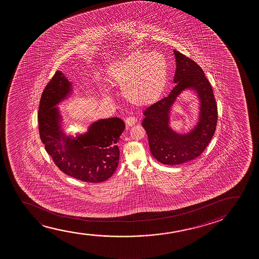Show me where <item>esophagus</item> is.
Masks as SVG:
<instances>
[{
  "label": "esophagus",
  "instance_id": "34e87169",
  "mask_svg": "<svg viewBox=\"0 0 259 259\" xmlns=\"http://www.w3.org/2000/svg\"><path fill=\"white\" fill-rule=\"evenodd\" d=\"M124 121H125V124H126L127 126H133V125L136 123L137 119H136L135 117H128Z\"/></svg>",
  "mask_w": 259,
  "mask_h": 259
}]
</instances>
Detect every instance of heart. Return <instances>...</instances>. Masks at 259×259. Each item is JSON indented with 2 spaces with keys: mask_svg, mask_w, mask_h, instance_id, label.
Listing matches in <instances>:
<instances>
[{
  "mask_svg": "<svg viewBox=\"0 0 259 259\" xmlns=\"http://www.w3.org/2000/svg\"><path fill=\"white\" fill-rule=\"evenodd\" d=\"M107 76L110 84L122 90L128 103L149 106L165 91L169 68L163 55L136 51L111 64Z\"/></svg>",
  "mask_w": 259,
  "mask_h": 259,
  "instance_id": "b5f03b06",
  "label": "heart"
}]
</instances>
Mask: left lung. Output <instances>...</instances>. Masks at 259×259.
<instances>
[{"mask_svg":"<svg viewBox=\"0 0 259 259\" xmlns=\"http://www.w3.org/2000/svg\"><path fill=\"white\" fill-rule=\"evenodd\" d=\"M176 85L170 95L149 106L143 112L142 126L149 138V149L160 163L175 165L195 159L202 154L216 131L218 107L212 88L202 68L183 54L174 50ZM195 90L200 100L199 121L188 134L180 135L168 125L170 108L185 89Z\"/></svg>","mask_w":259,"mask_h":259,"instance_id":"left-lung-1","label":"left lung"}]
</instances>
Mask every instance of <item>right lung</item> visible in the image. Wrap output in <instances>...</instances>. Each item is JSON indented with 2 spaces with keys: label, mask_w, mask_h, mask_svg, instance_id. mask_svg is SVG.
I'll use <instances>...</instances> for the list:
<instances>
[{
  "label": "right lung",
  "mask_w": 259,
  "mask_h": 259,
  "mask_svg": "<svg viewBox=\"0 0 259 259\" xmlns=\"http://www.w3.org/2000/svg\"><path fill=\"white\" fill-rule=\"evenodd\" d=\"M71 92V82L62 71H56L39 101V137L54 163L64 174L85 182L106 181L118 165L117 142L124 132V121L118 117L100 119L85 135L67 136L61 128L62 117L55 106Z\"/></svg>",
  "instance_id": "obj_1"
}]
</instances>
